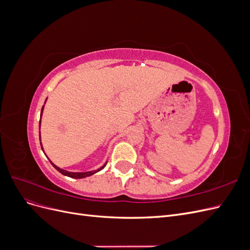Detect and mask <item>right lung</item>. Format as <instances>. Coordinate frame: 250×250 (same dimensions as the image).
<instances>
[{"label":"right lung","instance_id":"obj_1","mask_svg":"<svg viewBox=\"0 0 250 250\" xmlns=\"http://www.w3.org/2000/svg\"><path fill=\"white\" fill-rule=\"evenodd\" d=\"M42 109H43V106H42ZM40 127H41V120H40ZM40 140H41V132H40ZM41 146H42V145H41ZM50 163L52 164L53 167H54L58 172L63 174V175H65V176H69V177H72V178H84V177H86V176H90V175H93V174H95L96 172L102 170V169L105 167V165H106V164H105V165L103 166V167H101L100 169H98V170H96V171H89V172H83V173H74V172H69V171H65V170L60 169V168L57 167V166H55L54 164H53L52 162H50Z\"/></svg>","mask_w":250,"mask_h":250}]
</instances>
